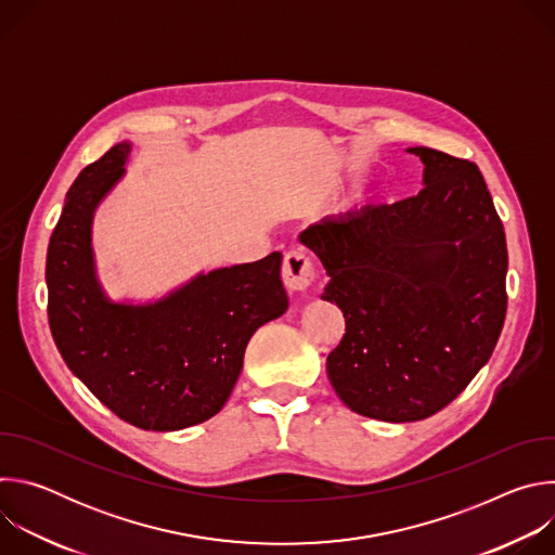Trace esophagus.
<instances>
[{
  "label": "esophagus",
  "instance_id": "1",
  "mask_svg": "<svg viewBox=\"0 0 555 555\" xmlns=\"http://www.w3.org/2000/svg\"><path fill=\"white\" fill-rule=\"evenodd\" d=\"M283 283L287 292H305L313 283V263L302 250H292L283 259V270H281Z\"/></svg>",
  "mask_w": 555,
  "mask_h": 555
}]
</instances>
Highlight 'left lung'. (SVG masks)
<instances>
[{"instance_id": "8db88e82", "label": "left lung", "mask_w": 555, "mask_h": 555, "mask_svg": "<svg viewBox=\"0 0 555 555\" xmlns=\"http://www.w3.org/2000/svg\"><path fill=\"white\" fill-rule=\"evenodd\" d=\"M406 151L424 163L415 197L298 234L327 270L321 298L347 325L330 382L347 409L392 424L448 406L490 360L507 311L505 230L479 167Z\"/></svg>"}]
</instances>
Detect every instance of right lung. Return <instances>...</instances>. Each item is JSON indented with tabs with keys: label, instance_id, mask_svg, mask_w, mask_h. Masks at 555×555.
<instances>
[{
	"label": "right lung",
	"instance_id": "add662e5",
	"mask_svg": "<svg viewBox=\"0 0 555 555\" xmlns=\"http://www.w3.org/2000/svg\"><path fill=\"white\" fill-rule=\"evenodd\" d=\"M131 146L114 144L65 195L46 261L48 321L67 369L109 411L142 430L169 433L223 409L253 334L285 313L283 255L199 272L146 302L109 298L92 223L125 178Z\"/></svg>",
	"mask_w": 555,
	"mask_h": 555
}]
</instances>
